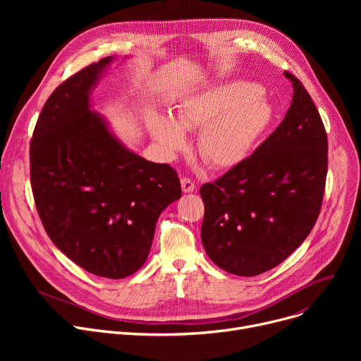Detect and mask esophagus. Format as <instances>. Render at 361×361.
<instances>
[{
    "mask_svg": "<svg viewBox=\"0 0 361 361\" xmlns=\"http://www.w3.org/2000/svg\"><path fill=\"white\" fill-rule=\"evenodd\" d=\"M181 188L184 193H192L196 188V185L188 177H181Z\"/></svg>",
    "mask_w": 361,
    "mask_h": 361,
    "instance_id": "obj_1",
    "label": "esophagus"
}]
</instances>
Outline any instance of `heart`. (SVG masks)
Wrapping results in <instances>:
<instances>
[{
  "instance_id": "1",
  "label": "heart",
  "mask_w": 361,
  "mask_h": 361,
  "mask_svg": "<svg viewBox=\"0 0 361 361\" xmlns=\"http://www.w3.org/2000/svg\"><path fill=\"white\" fill-rule=\"evenodd\" d=\"M272 105L250 82H225L185 98L174 120L152 111L146 124L150 136L166 157L187 145L183 130H199L197 152L214 168H231L250 155L272 121Z\"/></svg>"
}]
</instances>
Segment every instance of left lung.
Segmentation results:
<instances>
[{"label": "left lung", "instance_id": "left-lung-1", "mask_svg": "<svg viewBox=\"0 0 361 361\" xmlns=\"http://www.w3.org/2000/svg\"><path fill=\"white\" fill-rule=\"evenodd\" d=\"M293 101L253 155L200 187L202 243L218 268L256 276L286 260L310 234L328 173L326 131L309 92L286 71Z\"/></svg>", "mask_w": 361, "mask_h": 361}]
</instances>
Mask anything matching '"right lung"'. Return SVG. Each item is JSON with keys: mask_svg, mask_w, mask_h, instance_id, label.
I'll return each instance as SVG.
<instances>
[{"mask_svg": "<svg viewBox=\"0 0 361 361\" xmlns=\"http://www.w3.org/2000/svg\"><path fill=\"white\" fill-rule=\"evenodd\" d=\"M112 60L73 74L45 102L30 140V184L56 247L93 275L121 279L143 267L181 184L168 164L128 150L92 111L90 92Z\"/></svg>", "mask_w": 361, "mask_h": 361, "instance_id": "1", "label": "right lung"}]
</instances>
